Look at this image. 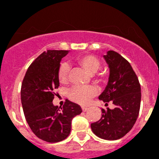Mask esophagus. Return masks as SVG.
<instances>
[{
  "mask_svg": "<svg viewBox=\"0 0 159 159\" xmlns=\"http://www.w3.org/2000/svg\"><path fill=\"white\" fill-rule=\"evenodd\" d=\"M88 110V108L86 107H82V111H87Z\"/></svg>",
  "mask_w": 159,
  "mask_h": 159,
  "instance_id": "esophagus-1",
  "label": "esophagus"
}]
</instances>
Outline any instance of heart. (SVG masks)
<instances>
[{
  "label": "heart",
  "instance_id": "b5f03b06",
  "mask_svg": "<svg viewBox=\"0 0 159 159\" xmlns=\"http://www.w3.org/2000/svg\"><path fill=\"white\" fill-rule=\"evenodd\" d=\"M76 64L80 66L90 75H93L100 67V61L97 57L92 55H84L76 59ZM70 72V67L67 63H62L58 70V79L61 84H66L68 82V75ZM96 80L100 84H104V75L99 74L96 76ZM98 93V89L93 85L86 87H74L68 92V98L70 100L76 102L78 104L86 105Z\"/></svg>",
  "mask_w": 159,
  "mask_h": 159
}]
</instances>
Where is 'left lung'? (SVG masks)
Instances as JSON below:
<instances>
[{"label": "left lung", "instance_id": "left-lung-1", "mask_svg": "<svg viewBox=\"0 0 159 159\" xmlns=\"http://www.w3.org/2000/svg\"><path fill=\"white\" fill-rule=\"evenodd\" d=\"M110 68L109 81L99 99L112 102L113 110L102 109V117L91 124L94 134L106 140H116L127 134L135 123L141 102V87L130 63L121 55L108 51L103 56Z\"/></svg>", "mask_w": 159, "mask_h": 159}]
</instances>
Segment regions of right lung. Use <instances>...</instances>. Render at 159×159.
Instances as JSON below:
<instances>
[{"label":"right lung","instance_id":"1","mask_svg":"<svg viewBox=\"0 0 159 159\" xmlns=\"http://www.w3.org/2000/svg\"><path fill=\"white\" fill-rule=\"evenodd\" d=\"M65 50H48L30 64L25 73L20 96L25 119L32 131L48 143H58L69 135L71 120L82 112L80 106L66 100L63 107L54 106L55 90L60 86V61Z\"/></svg>","mask_w":159,"mask_h":159}]
</instances>
